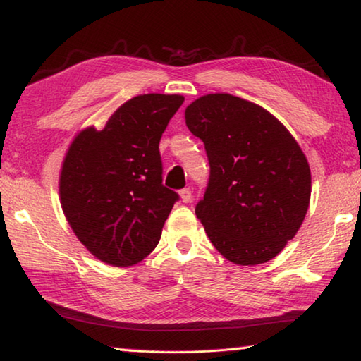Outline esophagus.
I'll list each match as a JSON object with an SVG mask.
<instances>
[{"mask_svg": "<svg viewBox=\"0 0 361 361\" xmlns=\"http://www.w3.org/2000/svg\"><path fill=\"white\" fill-rule=\"evenodd\" d=\"M180 199H181V202H185V204H189L192 200V191L189 188H185V189H181L180 191Z\"/></svg>", "mask_w": 361, "mask_h": 361, "instance_id": "obj_1", "label": "esophagus"}]
</instances>
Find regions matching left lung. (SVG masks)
<instances>
[{
	"instance_id": "obj_1",
	"label": "left lung",
	"mask_w": 361,
	"mask_h": 361,
	"mask_svg": "<svg viewBox=\"0 0 361 361\" xmlns=\"http://www.w3.org/2000/svg\"><path fill=\"white\" fill-rule=\"evenodd\" d=\"M205 145L210 180L195 215L226 259L271 261L296 235L310 202V167L295 137L253 102L207 94L185 109Z\"/></svg>"
}]
</instances>
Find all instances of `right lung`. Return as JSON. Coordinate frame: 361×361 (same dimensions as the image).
<instances>
[{
	"label": "right lung",
	"instance_id": "add662e5",
	"mask_svg": "<svg viewBox=\"0 0 361 361\" xmlns=\"http://www.w3.org/2000/svg\"><path fill=\"white\" fill-rule=\"evenodd\" d=\"M185 97L143 94L116 109L103 129L73 138L59 178L60 204L97 259L127 267L161 240L178 194L162 185L159 142Z\"/></svg>",
	"mask_w": 361,
	"mask_h": 361
}]
</instances>
